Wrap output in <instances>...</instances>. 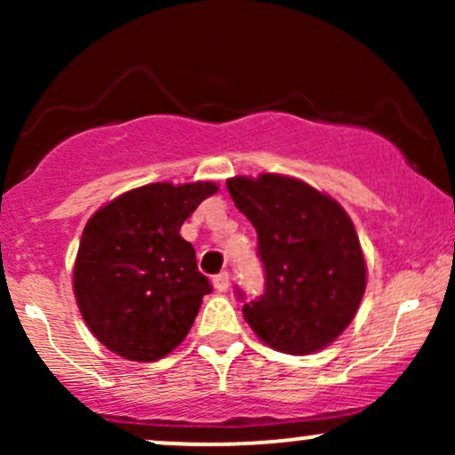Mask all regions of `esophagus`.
I'll list each match as a JSON object with an SVG mask.
<instances>
[{"label":"esophagus","instance_id":"esophagus-1","mask_svg":"<svg viewBox=\"0 0 455 455\" xmlns=\"http://www.w3.org/2000/svg\"><path fill=\"white\" fill-rule=\"evenodd\" d=\"M212 282H213V286H216L218 291H227L228 284H231V278H228L227 271H220V274L213 275Z\"/></svg>","mask_w":455,"mask_h":455}]
</instances>
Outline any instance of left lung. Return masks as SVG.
<instances>
[{"label":"left lung","instance_id":"1","mask_svg":"<svg viewBox=\"0 0 455 455\" xmlns=\"http://www.w3.org/2000/svg\"><path fill=\"white\" fill-rule=\"evenodd\" d=\"M237 210L257 228L265 293L243 318L271 348L321 351L348 327L365 291V260L347 212L304 181L265 173L227 181ZM243 299L242 291H237Z\"/></svg>","mask_w":455,"mask_h":455}]
</instances>
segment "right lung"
I'll list each match as a JSON object with an SVG mask.
<instances>
[{
	"mask_svg": "<svg viewBox=\"0 0 455 455\" xmlns=\"http://www.w3.org/2000/svg\"><path fill=\"white\" fill-rule=\"evenodd\" d=\"M216 192L212 181L149 184L90 218L78 243L75 295L108 351L156 362L188 336L212 284L180 228Z\"/></svg>",
	"mask_w": 455,
	"mask_h": 455,
	"instance_id": "obj_1",
	"label": "right lung"
}]
</instances>
